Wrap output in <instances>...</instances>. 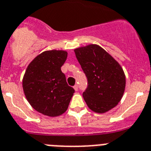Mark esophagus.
Instances as JSON below:
<instances>
[{
    "label": "esophagus",
    "mask_w": 151,
    "mask_h": 151,
    "mask_svg": "<svg viewBox=\"0 0 151 151\" xmlns=\"http://www.w3.org/2000/svg\"><path fill=\"white\" fill-rule=\"evenodd\" d=\"M73 88H74V89L76 90V91H78V85H75L74 87H73Z\"/></svg>",
    "instance_id": "obj_1"
}]
</instances>
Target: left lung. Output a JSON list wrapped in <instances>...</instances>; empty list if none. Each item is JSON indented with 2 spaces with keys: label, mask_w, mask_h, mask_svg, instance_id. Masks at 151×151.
<instances>
[{
  "label": "left lung",
  "mask_w": 151,
  "mask_h": 151,
  "mask_svg": "<svg viewBox=\"0 0 151 151\" xmlns=\"http://www.w3.org/2000/svg\"><path fill=\"white\" fill-rule=\"evenodd\" d=\"M88 80L82 95L91 110L109 111L121 101L125 88V76L119 63L95 44L74 50Z\"/></svg>",
  "instance_id": "8db88e82"
}]
</instances>
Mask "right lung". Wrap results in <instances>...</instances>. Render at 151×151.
<instances>
[{"label": "right lung", "mask_w": 151, "mask_h": 151, "mask_svg": "<svg viewBox=\"0 0 151 151\" xmlns=\"http://www.w3.org/2000/svg\"><path fill=\"white\" fill-rule=\"evenodd\" d=\"M67 58L63 50H49L29 63L23 78L24 94L33 109L44 115L56 117L69 107L75 90L68 86L61 67Z\"/></svg>", "instance_id": "obj_1"}]
</instances>
